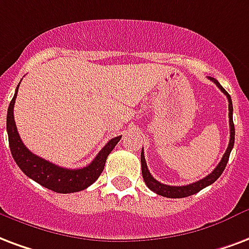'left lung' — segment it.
I'll return each instance as SVG.
<instances>
[{
    "label": "left lung",
    "mask_w": 249,
    "mask_h": 249,
    "mask_svg": "<svg viewBox=\"0 0 249 249\" xmlns=\"http://www.w3.org/2000/svg\"><path fill=\"white\" fill-rule=\"evenodd\" d=\"M210 80H213L220 91L227 96L228 99V117H230V143H228V148L226 150V153L223 154L222 161L219 162L218 166L215 167L209 176L204 177L203 179H199V181L194 182V183H190V185L186 186H169L163 185L161 182H158L157 179H154L153 176L150 174L148 166H146V161H145V156H143V150L141 152V170H142V178L146 186L152 191H154L156 194L162 195V196H166V198H185V196H190L193 194H196L198 191H200L204 187H207L211 183L218 179L219 177L222 176V173L226 169V165H227L228 158H230V153L233 148V142H235V126H233V120H232V100H231V96L228 95V92L224 89V88L219 84V82L216 79L210 78Z\"/></svg>",
    "instance_id": "obj_1"
}]
</instances>
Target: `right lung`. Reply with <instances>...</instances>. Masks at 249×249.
Instances as JSON below:
<instances>
[{
  "mask_svg": "<svg viewBox=\"0 0 249 249\" xmlns=\"http://www.w3.org/2000/svg\"><path fill=\"white\" fill-rule=\"evenodd\" d=\"M18 87H19V84L17 86L16 93L9 104L6 116L9 146H10V152H12V156L17 165L33 181L38 182L39 185L55 191V193L68 194V193H76V191L87 189L88 186H91L100 177L104 170V166H106L107 157L117 145L121 136L109 140L88 166L82 167V169H64V167L56 166L55 163H51V162L46 161L45 158H40L36 156L34 153H31L25 146V143L22 142L18 130H17L14 113H13Z\"/></svg>",
  "mask_w": 249,
  "mask_h": 249,
  "instance_id": "add662e5",
  "label": "right lung"
}]
</instances>
